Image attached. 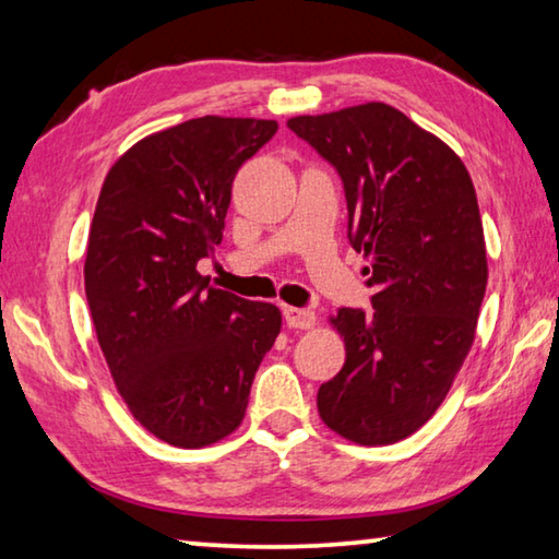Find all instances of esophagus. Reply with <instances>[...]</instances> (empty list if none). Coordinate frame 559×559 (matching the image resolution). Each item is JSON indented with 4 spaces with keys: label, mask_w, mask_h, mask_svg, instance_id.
<instances>
[{
    "label": "esophagus",
    "mask_w": 559,
    "mask_h": 559,
    "mask_svg": "<svg viewBox=\"0 0 559 559\" xmlns=\"http://www.w3.org/2000/svg\"><path fill=\"white\" fill-rule=\"evenodd\" d=\"M283 318H286L288 328H296V330H310V328H316V323H318V316L313 313V310L296 308V306L283 308Z\"/></svg>",
    "instance_id": "1"
}]
</instances>
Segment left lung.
<instances>
[{
  "label": "left lung",
  "mask_w": 559,
  "mask_h": 559,
  "mask_svg": "<svg viewBox=\"0 0 559 559\" xmlns=\"http://www.w3.org/2000/svg\"><path fill=\"white\" fill-rule=\"evenodd\" d=\"M288 128L343 177L349 243L374 288L370 313L330 316L345 365L320 384L318 414L347 441L386 447L431 419L476 340L488 283L476 189L443 140L386 103Z\"/></svg>",
  "instance_id": "left-lung-1"
}]
</instances>
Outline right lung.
<instances>
[{"instance_id": "add662e5", "label": "right lung", "mask_w": 559, "mask_h": 559, "mask_svg": "<svg viewBox=\"0 0 559 559\" xmlns=\"http://www.w3.org/2000/svg\"><path fill=\"white\" fill-rule=\"evenodd\" d=\"M276 120L204 116L153 132L106 175L91 222L86 298L130 414L159 441L202 449L241 427L281 333L273 302L210 286L231 182Z\"/></svg>"}]
</instances>
